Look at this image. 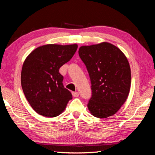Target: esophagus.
<instances>
[{"label": "esophagus", "mask_w": 155, "mask_h": 155, "mask_svg": "<svg viewBox=\"0 0 155 155\" xmlns=\"http://www.w3.org/2000/svg\"><path fill=\"white\" fill-rule=\"evenodd\" d=\"M72 96L74 97H78L79 96V94L77 91H75V92H72Z\"/></svg>", "instance_id": "1"}]
</instances>
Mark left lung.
Returning <instances> with one entry per match:
<instances>
[{
	"label": "left lung",
	"instance_id": "left-lung-1",
	"mask_svg": "<svg viewBox=\"0 0 155 155\" xmlns=\"http://www.w3.org/2000/svg\"><path fill=\"white\" fill-rule=\"evenodd\" d=\"M78 54L91 81V97L87 107L98 118L114 115L128 96L130 68L124 53L111 44L81 46Z\"/></svg>",
	"mask_w": 155,
	"mask_h": 155
}]
</instances>
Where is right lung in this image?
Here are the masks:
<instances>
[{
	"instance_id": "add662e5",
	"label": "right lung",
	"mask_w": 155,
	"mask_h": 155,
	"mask_svg": "<svg viewBox=\"0 0 155 155\" xmlns=\"http://www.w3.org/2000/svg\"><path fill=\"white\" fill-rule=\"evenodd\" d=\"M78 46L47 44L38 47L22 65L21 85L31 107L43 116L59 115L72 98L64 87L59 68L72 59Z\"/></svg>"
}]
</instances>
